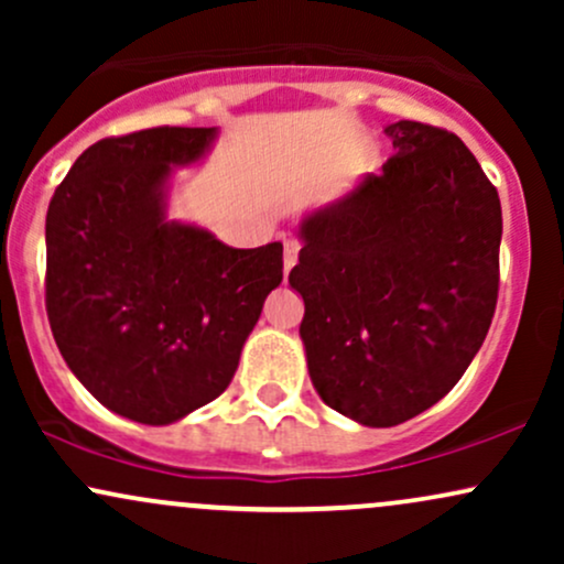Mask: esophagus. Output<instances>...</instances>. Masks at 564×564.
Wrapping results in <instances>:
<instances>
[{
  "label": "esophagus",
  "instance_id": "1",
  "mask_svg": "<svg viewBox=\"0 0 564 564\" xmlns=\"http://www.w3.org/2000/svg\"><path fill=\"white\" fill-rule=\"evenodd\" d=\"M296 257H300V241H294V238H289V241H283V270L294 268Z\"/></svg>",
  "mask_w": 564,
  "mask_h": 564
}]
</instances>
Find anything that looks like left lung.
Listing matches in <instances>:
<instances>
[{"instance_id":"left-lung-1","label":"left lung","mask_w":564,"mask_h":564,"mask_svg":"<svg viewBox=\"0 0 564 564\" xmlns=\"http://www.w3.org/2000/svg\"><path fill=\"white\" fill-rule=\"evenodd\" d=\"M394 153L300 225L289 273L321 400L394 426L445 398L482 347L498 300L501 200L448 129L384 127Z\"/></svg>"}]
</instances>
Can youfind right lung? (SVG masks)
<instances>
[{"instance_id":"1","label":"right lung","mask_w":564,"mask_h":564,"mask_svg":"<svg viewBox=\"0 0 564 564\" xmlns=\"http://www.w3.org/2000/svg\"><path fill=\"white\" fill-rule=\"evenodd\" d=\"M217 127H153L89 145L47 209V318L74 377L108 411L164 426L228 390L283 278V246L232 249L166 217L174 166Z\"/></svg>"}]
</instances>
